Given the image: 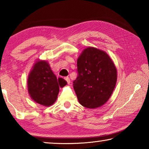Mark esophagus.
<instances>
[{
	"label": "esophagus",
	"instance_id": "1",
	"mask_svg": "<svg viewBox=\"0 0 149 149\" xmlns=\"http://www.w3.org/2000/svg\"><path fill=\"white\" fill-rule=\"evenodd\" d=\"M64 79H65V81H66L68 84H70V78H69L68 77H65Z\"/></svg>",
	"mask_w": 149,
	"mask_h": 149
}]
</instances>
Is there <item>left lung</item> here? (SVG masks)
<instances>
[{
  "label": "left lung",
  "mask_w": 149,
  "mask_h": 149,
  "mask_svg": "<svg viewBox=\"0 0 149 149\" xmlns=\"http://www.w3.org/2000/svg\"><path fill=\"white\" fill-rule=\"evenodd\" d=\"M77 77L73 82L78 101L84 107L102 106L116 84L117 71L110 56L94 47L84 50L77 61Z\"/></svg>",
  "instance_id": "8db88e82"
}]
</instances>
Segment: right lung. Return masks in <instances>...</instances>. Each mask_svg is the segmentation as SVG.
<instances>
[{
  "label": "right lung",
  "instance_id": "obj_1",
  "mask_svg": "<svg viewBox=\"0 0 149 149\" xmlns=\"http://www.w3.org/2000/svg\"><path fill=\"white\" fill-rule=\"evenodd\" d=\"M67 84L66 81L57 79L47 61L40 60L34 64L30 72L27 87L31 99L39 104L49 107L56 101L59 93V87Z\"/></svg>",
  "mask_w": 149,
  "mask_h": 149
}]
</instances>
